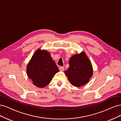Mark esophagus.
I'll use <instances>...</instances> for the list:
<instances>
[{
  "label": "esophagus",
  "instance_id": "obj_1",
  "mask_svg": "<svg viewBox=\"0 0 121 121\" xmlns=\"http://www.w3.org/2000/svg\"><path fill=\"white\" fill-rule=\"evenodd\" d=\"M59 69L60 71H63L64 70V67H60Z\"/></svg>",
  "mask_w": 121,
  "mask_h": 121
}]
</instances>
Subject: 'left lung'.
Masks as SVG:
<instances>
[{
  "instance_id": "obj_1",
  "label": "left lung",
  "mask_w": 121,
  "mask_h": 121,
  "mask_svg": "<svg viewBox=\"0 0 121 121\" xmlns=\"http://www.w3.org/2000/svg\"><path fill=\"white\" fill-rule=\"evenodd\" d=\"M93 67L86 53L73 55L69 60V67L65 71L72 85L80 87L89 82L93 75Z\"/></svg>"
}]
</instances>
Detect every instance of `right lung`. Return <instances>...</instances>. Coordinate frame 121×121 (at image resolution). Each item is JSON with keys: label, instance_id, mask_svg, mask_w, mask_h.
<instances>
[{"label": "right lung", "instance_id": "1", "mask_svg": "<svg viewBox=\"0 0 121 121\" xmlns=\"http://www.w3.org/2000/svg\"><path fill=\"white\" fill-rule=\"evenodd\" d=\"M26 71L28 78L35 86L43 88L48 85L59 70L50 53L38 48L28 63Z\"/></svg>", "mask_w": 121, "mask_h": 121}]
</instances>
